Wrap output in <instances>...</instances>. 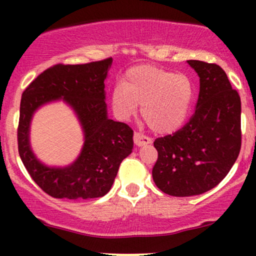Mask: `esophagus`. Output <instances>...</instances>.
I'll return each mask as SVG.
<instances>
[{
	"mask_svg": "<svg viewBox=\"0 0 256 256\" xmlns=\"http://www.w3.org/2000/svg\"><path fill=\"white\" fill-rule=\"evenodd\" d=\"M134 144H136V146H146V144H150L152 140L149 137L143 136V134H138V132H134Z\"/></svg>",
	"mask_w": 256,
	"mask_h": 256,
	"instance_id": "obj_1",
	"label": "esophagus"
}]
</instances>
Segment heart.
<instances>
[{
	"mask_svg": "<svg viewBox=\"0 0 256 256\" xmlns=\"http://www.w3.org/2000/svg\"><path fill=\"white\" fill-rule=\"evenodd\" d=\"M192 98V85L188 77L140 64L126 72L122 84L112 92L116 116L128 119L142 104V116L156 134H172L186 119Z\"/></svg>",
	"mask_w": 256,
	"mask_h": 256,
	"instance_id": "obj_1",
	"label": "heart"
}]
</instances>
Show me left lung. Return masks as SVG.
<instances>
[{"instance_id":"8db88e82","label":"left lung","mask_w":256,"mask_h":256,"mask_svg":"<svg viewBox=\"0 0 256 256\" xmlns=\"http://www.w3.org/2000/svg\"><path fill=\"white\" fill-rule=\"evenodd\" d=\"M200 77L196 110L184 128L156 138L152 179L177 198L213 189L230 172L240 150V98L222 67L188 60Z\"/></svg>"}]
</instances>
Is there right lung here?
Segmentation results:
<instances>
[{
  "mask_svg": "<svg viewBox=\"0 0 256 256\" xmlns=\"http://www.w3.org/2000/svg\"><path fill=\"white\" fill-rule=\"evenodd\" d=\"M112 61L110 58L84 64H55L40 73L22 92L18 128L19 155L34 183L52 198H102L110 190L122 161L132 152L134 131L107 114L104 80ZM56 100L72 108L84 134L81 154L64 168L44 166L30 143L34 112Z\"/></svg>",
  "mask_w": 256,
  "mask_h": 256,
  "instance_id": "add662e5",
  "label": "right lung"
}]
</instances>
